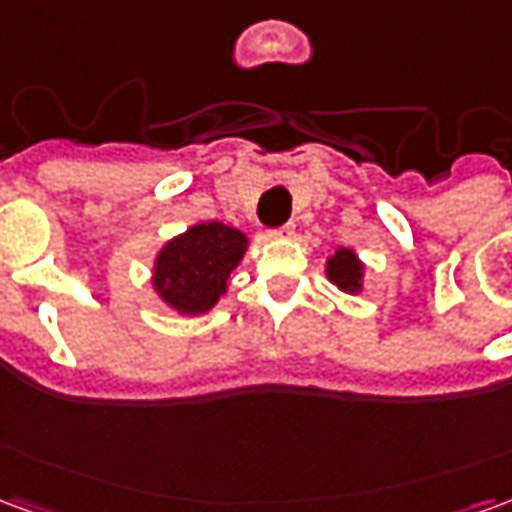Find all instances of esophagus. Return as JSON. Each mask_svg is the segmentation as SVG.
<instances>
[{"mask_svg":"<svg viewBox=\"0 0 512 512\" xmlns=\"http://www.w3.org/2000/svg\"><path fill=\"white\" fill-rule=\"evenodd\" d=\"M293 233V227L290 224H282V227H274V230H268V238H288Z\"/></svg>","mask_w":512,"mask_h":512,"instance_id":"obj_1","label":"esophagus"}]
</instances>
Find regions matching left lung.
Instances as JSON below:
<instances>
[{
  "mask_svg": "<svg viewBox=\"0 0 512 512\" xmlns=\"http://www.w3.org/2000/svg\"><path fill=\"white\" fill-rule=\"evenodd\" d=\"M329 279H332L337 288L348 290V293L359 290V282H362V263L356 260V255L351 249H340V252L329 260Z\"/></svg>",
  "mask_w": 512,
  "mask_h": 512,
  "instance_id": "1",
  "label": "left lung"
}]
</instances>
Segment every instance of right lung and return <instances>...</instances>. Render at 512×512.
Wrapping results in <instances>:
<instances>
[{
    "label": "right lung",
    "instance_id": "add662e5",
    "mask_svg": "<svg viewBox=\"0 0 512 512\" xmlns=\"http://www.w3.org/2000/svg\"><path fill=\"white\" fill-rule=\"evenodd\" d=\"M246 238L222 222L191 227L169 241L156 260V282L161 299L186 315L208 312L227 290L230 271L244 257Z\"/></svg>",
    "mask_w": 512,
    "mask_h": 512
}]
</instances>
